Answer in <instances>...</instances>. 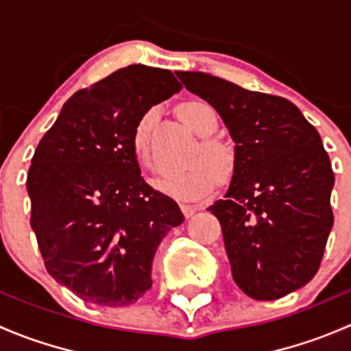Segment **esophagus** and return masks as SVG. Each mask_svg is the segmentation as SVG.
Segmentation results:
<instances>
[{
	"instance_id": "1",
	"label": "esophagus",
	"mask_w": 351,
	"mask_h": 351,
	"mask_svg": "<svg viewBox=\"0 0 351 351\" xmlns=\"http://www.w3.org/2000/svg\"><path fill=\"white\" fill-rule=\"evenodd\" d=\"M180 208H182V212L185 214V217H192V215L198 210V207H195V205H189V204H182L180 205Z\"/></svg>"
}]
</instances>
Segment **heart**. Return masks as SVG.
<instances>
[{
  "label": "heart",
  "mask_w": 351,
  "mask_h": 351,
  "mask_svg": "<svg viewBox=\"0 0 351 351\" xmlns=\"http://www.w3.org/2000/svg\"><path fill=\"white\" fill-rule=\"evenodd\" d=\"M178 113L183 122L204 139L192 158V162L195 165L190 166L185 171L158 180L156 185L162 193L178 198V200H197V198L207 195L214 189L215 175L219 178H228L231 175L232 166H234V156L228 144L214 139V137H208L217 129V117L208 105L202 104V101H186V104L180 105ZM149 130L151 113H146L137 122L132 136L134 154L143 166L151 165Z\"/></svg>",
  "instance_id": "1"
}]
</instances>
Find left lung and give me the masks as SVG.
Returning a JSON list of instances; mask_svg holds the SVG:
<instances>
[{
	"mask_svg": "<svg viewBox=\"0 0 351 351\" xmlns=\"http://www.w3.org/2000/svg\"><path fill=\"white\" fill-rule=\"evenodd\" d=\"M176 76L217 110L236 143L228 193L208 207L236 285L256 300L300 289L316 275L332 228L335 175L319 132L282 97L198 71Z\"/></svg>",
	"mask_w": 351,
	"mask_h": 351,
	"instance_id": "obj_1",
	"label": "left lung"
}]
</instances>
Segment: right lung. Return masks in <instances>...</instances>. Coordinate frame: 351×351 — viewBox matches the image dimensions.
I'll return each instance as SVG.
<instances>
[{"label":"right lung","mask_w":351,"mask_h":351,"mask_svg":"<svg viewBox=\"0 0 351 351\" xmlns=\"http://www.w3.org/2000/svg\"><path fill=\"white\" fill-rule=\"evenodd\" d=\"M180 90L168 69L122 67L74 93L35 149L30 226L49 275L86 302L143 297L159 243L185 219L144 182L132 149L137 122Z\"/></svg>","instance_id":"right-lung-1"}]
</instances>
